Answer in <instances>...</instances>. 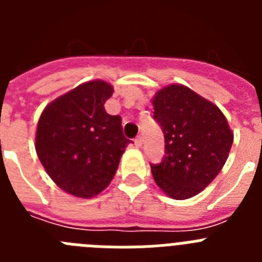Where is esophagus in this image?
Here are the masks:
<instances>
[{
  "label": "esophagus",
  "instance_id": "esophagus-1",
  "mask_svg": "<svg viewBox=\"0 0 262 262\" xmlns=\"http://www.w3.org/2000/svg\"><path fill=\"white\" fill-rule=\"evenodd\" d=\"M134 143H135V145L138 148H140L143 145V138L142 136H138V138L135 139V140H134Z\"/></svg>",
  "mask_w": 262,
  "mask_h": 262
}]
</instances>
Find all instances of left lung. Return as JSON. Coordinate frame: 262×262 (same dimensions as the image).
<instances>
[{
  "mask_svg": "<svg viewBox=\"0 0 262 262\" xmlns=\"http://www.w3.org/2000/svg\"><path fill=\"white\" fill-rule=\"evenodd\" d=\"M152 105L165 139L163 161L151 164L155 182L170 198H191L226 164L232 131L217 106L184 85L159 90Z\"/></svg>",
  "mask_w": 262,
  "mask_h": 262,
  "instance_id": "1",
  "label": "left lung"
}]
</instances>
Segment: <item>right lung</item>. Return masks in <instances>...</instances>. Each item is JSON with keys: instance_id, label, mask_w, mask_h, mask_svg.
<instances>
[{"instance_id": "1", "label": "right lung", "mask_w": 262, "mask_h": 262, "mask_svg": "<svg viewBox=\"0 0 262 262\" xmlns=\"http://www.w3.org/2000/svg\"><path fill=\"white\" fill-rule=\"evenodd\" d=\"M113 92L105 81H89L52 101L39 118V160L52 181L72 195L92 198L101 193L131 143L119 115L107 114L103 106Z\"/></svg>"}]
</instances>
